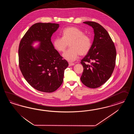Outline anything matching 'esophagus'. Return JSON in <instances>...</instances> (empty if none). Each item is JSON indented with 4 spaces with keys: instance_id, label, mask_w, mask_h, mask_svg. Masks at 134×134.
I'll return each mask as SVG.
<instances>
[{
    "instance_id": "1",
    "label": "esophagus",
    "mask_w": 134,
    "mask_h": 134,
    "mask_svg": "<svg viewBox=\"0 0 134 134\" xmlns=\"http://www.w3.org/2000/svg\"><path fill=\"white\" fill-rule=\"evenodd\" d=\"M74 65H75V64L73 63H69V66H73Z\"/></svg>"
}]
</instances>
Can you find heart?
<instances>
[{
    "mask_svg": "<svg viewBox=\"0 0 134 134\" xmlns=\"http://www.w3.org/2000/svg\"><path fill=\"white\" fill-rule=\"evenodd\" d=\"M70 43V48L62 54V57L69 62L77 59L79 55H84L88 53L92 46L90 37L76 27H70L64 29L62 37H57L53 41V46L58 52H63Z\"/></svg>",
    "mask_w": 134,
    "mask_h": 134,
    "instance_id": "heart-1",
    "label": "heart"
}]
</instances>
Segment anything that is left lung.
Instances as JSON below:
<instances>
[{
	"label": "left lung",
	"mask_w": 134,
	"mask_h": 134,
	"mask_svg": "<svg viewBox=\"0 0 134 134\" xmlns=\"http://www.w3.org/2000/svg\"><path fill=\"white\" fill-rule=\"evenodd\" d=\"M83 23L93 28L94 37L89 52L81 60L83 71L81 80L87 87L96 88L111 77L115 65L116 49L110 35L101 25L94 21Z\"/></svg>",
	"instance_id": "8db88e82"
}]
</instances>
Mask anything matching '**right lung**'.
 Wrapping results in <instances>:
<instances>
[{"instance_id": "1", "label": "right lung", "mask_w": 134, "mask_h": 134, "mask_svg": "<svg viewBox=\"0 0 134 134\" xmlns=\"http://www.w3.org/2000/svg\"><path fill=\"white\" fill-rule=\"evenodd\" d=\"M59 26L57 24H35L25 33L19 45L21 72L30 85L41 92L50 93L58 89L69 65L67 61L62 59L51 41V37ZM37 41L40 45L33 47Z\"/></svg>"}]
</instances>
